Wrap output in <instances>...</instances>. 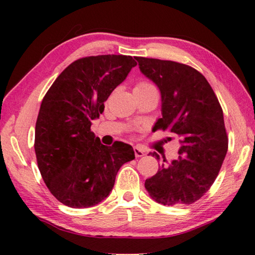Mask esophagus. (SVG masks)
<instances>
[{"mask_svg": "<svg viewBox=\"0 0 255 255\" xmlns=\"http://www.w3.org/2000/svg\"><path fill=\"white\" fill-rule=\"evenodd\" d=\"M133 151H135V156L136 157H142L143 155H145V152H143V150L141 149V148L139 147H133Z\"/></svg>", "mask_w": 255, "mask_h": 255, "instance_id": "1", "label": "esophagus"}]
</instances>
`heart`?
<instances>
[{
  "label": "heart",
  "instance_id": "heart-1",
  "mask_svg": "<svg viewBox=\"0 0 255 255\" xmlns=\"http://www.w3.org/2000/svg\"><path fill=\"white\" fill-rule=\"evenodd\" d=\"M150 88H155L154 86L151 85V83L149 82H139L138 85L136 86L135 89L136 90H146V89H150Z\"/></svg>",
  "mask_w": 255,
  "mask_h": 255
}]
</instances>
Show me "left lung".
<instances>
[{"label":"left lung","mask_w":255,"mask_h":255,"mask_svg":"<svg viewBox=\"0 0 255 255\" xmlns=\"http://www.w3.org/2000/svg\"><path fill=\"white\" fill-rule=\"evenodd\" d=\"M140 71L158 87L161 116L155 129H169L179 138L178 158L163 164L145 187L157 203L189 205L204 195L219 175L228 152L223 110L205 77L168 60L137 57ZM160 159L157 152H149Z\"/></svg>","instance_id":"left-lung-1"}]
</instances>
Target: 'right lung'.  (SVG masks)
<instances>
[{
	"instance_id": "1",
	"label": "right lung",
	"mask_w": 255,
	"mask_h": 255,
	"mask_svg": "<svg viewBox=\"0 0 255 255\" xmlns=\"http://www.w3.org/2000/svg\"><path fill=\"white\" fill-rule=\"evenodd\" d=\"M130 55L76 60L60 73L41 104L34 150L51 194L69 207L98 204L113 191L122 166L135 158L128 143L105 146L91 131L104 103L136 67Z\"/></svg>"
}]
</instances>
